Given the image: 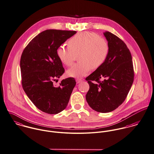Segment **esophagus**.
<instances>
[{
  "label": "esophagus",
  "instance_id": "esophagus-1",
  "mask_svg": "<svg viewBox=\"0 0 154 154\" xmlns=\"http://www.w3.org/2000/svg\"><path fill=\"white\" fill-rule=\"evenodd\" d=\"M82 82V80L80 79H76V83L78 84V83H80Z\"/></svg>",
  "mask_w": 154,
  "mask_h": 154
}]
</instances>
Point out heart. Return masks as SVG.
I'll use <instances>...</instances> for the list:
<instances>
[{"label":"heart","instance_id":"heart-1","mask_svg":"<svg viewBox=\"0 0 154 154\" xmlns=\"http://www.w3.org/2000/svg\"><path fill=\"white\" fill-rule=\"evenodd\" d=\"M69 46L61 45L57 50L60 61L71 66L75 54H79L80 62L67 71L69 76L80 78L85 76L91 69H99L107 58L109 47L107 42L96 33L82 31L73 36L68 42Z\"/></svg>","mask_w":154,"mask_h":154}]
</instances>
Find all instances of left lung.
Returning <instances> with one entry per match:
<instances>
[{
	"label": "left lung",
	"mask_w": 154,
	"mask_h": 154,
	"mask_svg": "<svg viewBox=\"0 0 154 154\" xmlns=\"http://www.w3.org/2000/svg\"><path fill=\"white\" fill-rule=\"evenodd\" d=\"M104 35L109 47L107 58L85 79L90 86L86 100L91 108L100 113L112 112L121 105L134 79L132 58L125 43L110 32Z\"/></svg>",
	"instance_id": "8db88e82"
}]
</instances>
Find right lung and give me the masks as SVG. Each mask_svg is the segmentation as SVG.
<instances>
[{
	"instance_id": "obj_1",
	"label": "right lung",
	"mask_w": 154,
	"mask_h": 154,
	"mask_svg": "<svg viewBox=\"0 0 154 154\" xmlns=\"http://www.w3.org/2000/svg\"><path fill=\"white\" fill-rule=\"evenodd\" d=\"M76 32L45 30L34 37L22 52L20 61L22 87L35 106L46 113L55 115L64 110L76 85L73 77L63 80L58 86L53 84L65 71L57 50Z\"/></svg>"
}]
</instances>
